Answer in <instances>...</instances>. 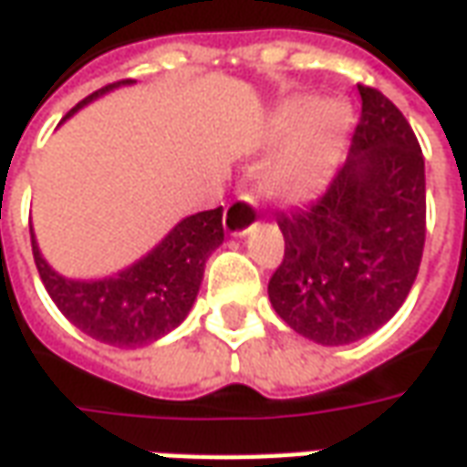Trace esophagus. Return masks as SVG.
I'll use <instances>...</instances> for the list:
<instances>
[{
	"label": "esophagus",
	"instance_id": "obj_1",
	"mask_svg": "<svg viewBox=\"0 0 467 467\" xmlns=\"http://www.w3.org/2000/svg\"><path fill=\"white\" fill-rule=\"evenodd\" d=\"M254 220H257V204L253 197H237L224 210V233L233 237H243L253 230Z\"/></svg>",
	"mask_w": 467,
	"mask_h": 467
}]
</instances>
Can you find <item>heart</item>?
Listing matches in <instances>:
<instances>
[{
  "mask_svg": "<svg viewBox=\"0 0 467 467\" xmlns=\"http://www.w3.org/2000/svg\"><path fill=\"white\" fill-rule=\"evenodd\" d=\"M352 107L345 99L295 97L273 112L265 140L283 144L260 172V190L277 202H307L333 182L350 142Z\"/></svg>",
  "mask_w": 467,
  "mask_h": 467,
  "instance_id": "1",
  "label": "heart"
}]
</instances>
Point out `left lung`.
Wrapping results in <instances>:
<instances>
[{
	"instance_id": "left-lung-1",
	"label": "left lung",
	"mask_w": 467,
	"mask_h": 467,
	"mask_svg": "<svg viewBox=\"0 0 467 467\" xmlns=\"http://www.w3.org/2000/svg\"><path fill=\"white\" fill-rule=\"evenodd\" d=\"M350 154L323 197L280 214L283 265L267 295L295 333L348 345L375 333L410 293L425 244V160L388 97L362 87Z\"/></svg>"
}]
</instances>
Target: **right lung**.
Returning <instances> with one entry per match:
<instances>
[{"label":"right lung","mask_w":467,"mask_h":467,"mask_svg":"<svg viewBox=\"0 0 467 467\" xmlns=\"http://www.w3.org/2000/svg\"><path fill=\"white\" fill-rule=\"evenodd\" d=\"M130 82L132 79H122L102 87L82 99L67 117L99 95ZM29 234L39 277L59 313L99 343L142 348L174 330L192 310L207 257L224 240L223 207L184 217L142 260L102 280H69L55 273L39 253L32 227Z\"/></svg>","instance_id":"add662e5"}]
</instances>
